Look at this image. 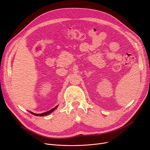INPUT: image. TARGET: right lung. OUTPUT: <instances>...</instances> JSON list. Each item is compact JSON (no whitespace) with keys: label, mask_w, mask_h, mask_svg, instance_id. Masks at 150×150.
Wrapping results in <instances>:
<instances>
[{"label":"right lung","mask_w":150,"mask_h":150,"mask_svg":"<svg viewBox=\"0 0 150 150\" xmlns=\"http://www.w3.org/2000/svg\"><path fill=\"white\" fill-rule=\"evenodd\" d=\"M57 107H58V106H56V107H55V108H54L52 109L51 110H50V111H47V112H44V113H41V114H35V113H33V112H31V111H29V112H30L31 114H32L33 115H36V116H44V115H48V114H49L52 113L53 111H54V110L57 108Z\"/></svg>","instance_id":"1"}]
</instances>
